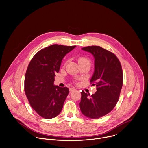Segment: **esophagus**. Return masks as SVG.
<instances>
[{
  "mask_svg": "<svg viewBox=\"0 0 148 148\" xmlns=\"http://www.w3.org/2000/svg\"><path fill=\"white\" fill-rule=\"evenodd\" d=\"M76 90V89H75V88H69V91L71 92V91H75Z\"/></svg>",
  "mask_w": 148,
  "mask_h": 148,
  "instance_id": "esophagus-1",
  "label": "esophagus"
}]
</instances>
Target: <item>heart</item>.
<instances>
[{"instance_id": "b5f03b06", "label": "heart", "mask_w": 148, "mask_h": 148, "mask_svg": "<svg viewBox=\"0 0 148 148\" xmlns=\"http://www.w3.org/2000/svg\"><path fill=\"white\" fill-rule=\"evenodd\" d=\"M78 62L80 65L83 64H89L91 65V61L87 57H80L78 59Z\"/></svg>"}]
</instances>
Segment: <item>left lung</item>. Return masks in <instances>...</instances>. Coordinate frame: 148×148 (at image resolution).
<instances>
[{"label": "left lung", "instance_id": "1", "mask_svg": "<svg viewBox=\"0 0 148 148\" xmlns=\"http://www.w3.org/2000/svg\"><path fill=\"white\" fill-rule=\"evenodd\" d=\"M94 58V72L90 80L97 91L90 95L82 91L79 103L82 113L91 119H98L109 113L116 106L123 86L120 62L112 53L100 46L82 48Z\"/></svg>", "mask_w": 148, "mask_h": 148}]
</instances>
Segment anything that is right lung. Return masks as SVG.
Returning a JSON list of instances; mask_svg holds the SVG:
<instances>
[{"mask_svg": "<svg viewBox=\"0 0 148 148\" xmlns=\"http://www.w3.org/2000/svg\"><path fill=\"white\" fill-rule=\"evenodd\" d=\"M76 46L53 45L39 51L31 60L25 76L24 90L32 108L41 117L51 119L62 110L68 87L54 84L63 58Z\"/></svg>", "mask_w": 148, "mask_h": 148, "instance_id": "right-lung-1", "label": "right lung"}]
</instances>
